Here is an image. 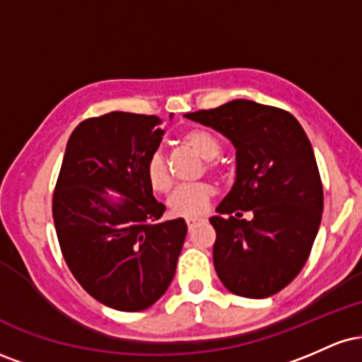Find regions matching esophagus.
I'll list each match as a JSON object with an SVG mask.
<instances>
[{"instance_id": "34e87169", "label": "esophagus", "mask_w": 362, "mask_h": 362, "mask_svg": "<svg viewBox=\"0 0 362 362\" xmlns=\"http://www.w3.org/2000/svg\"><path fill=\"white\" fill-rule=\"evenodd\" d=\"M204 219L202 218H187V226H189V230H192L194 226H197V224H201Z\"/></svg>"}]
</instances>
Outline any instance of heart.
Wrapping results in <instances>:
<instances>
[{
    "instance_id": "obj_1",
    "label": "heart",
    "mask_w": 362,
    "mask_h": 362,
    "mask_svg": "<svg viewBox=\"0 0 362 362\" xmlns=\"http://www.w3.org/2000/svg\"><path fill=\"white\" fill-rule=\"evenodd\" d=\"M184 143L202 156L204 160H213L221 151V144L213 132L206 129H190L184 134ZM146 178L153 190L156 192H167L172 185L170 173L167 170L165 158L160 151L153 153L146 163ZM213 197V187L199 182V184L180 185L173 190L168 197V207L172 214L182 218H195L204 214L209 207V201Z\"/></svg>"
}]
</instances>
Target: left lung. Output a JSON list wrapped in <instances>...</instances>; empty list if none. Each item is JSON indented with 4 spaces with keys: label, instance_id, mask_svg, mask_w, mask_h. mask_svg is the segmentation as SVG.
Here are the masks:
<instances>
[{
    "label": "left lung",
    "instance_id": "obj_1",
    "mask_svg": "<svg viewBox=\"0 0 362 362\" xmlns=\"http://www.w3.org/2000/svg\"><path fill=\"white\" fill-rule=\"evenodd\" d=\"M185 117L221 132L236 149L235 184L209 218L218 277L236 296L279 293L308 260L322 221L323 189L308 136L289 112L252 100ZM240 210H252V221L238 220Z\"/></svg>",
    "mask_w": 362,
    "mask_h": 362
}]
</instances>
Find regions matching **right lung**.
Here are the masks:
<instances>
[{"label":"right lung","instance_id":"obj_1","mask_svg":"<svg viewBox=\"0 0 362 362\" xmlns=\"http://www.w3.org/2000/svg\"><path fill=\"white\" fill-rule=\"evenodd\" d=\"M161 124L129 112L83 120L66 144L54 190V224L69 271L90 296L119 311L146 310L163 296L185 242L184 219L160 221L165 206L146 178Z\"/></svg>","mask_w":362,"mask_h":362}]
</instances>
